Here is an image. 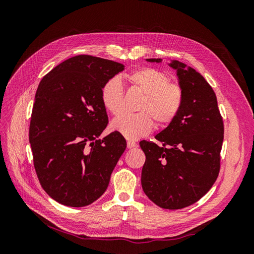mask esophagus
<instances>
[{"mask_svg":"<svg viewBox=\"0 0 254 254\" xmlns=\"http://www.w3.org/2000/svg\"><path fill=\"white\" fill-rule=\"evenodd\" d=\"M135 146H136L135 142H133V141H127V148L131 149V148L135 147Z\"/></svg>","mask_w":254,"mask_h":254,"instance_id":"34e87169","label":"esophagus"}]
</instances>
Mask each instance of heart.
I'll use <instances>...</instances> for the list:
<instances>
[{
  "mask_svg": "<svg viewBox=\"0 0 254 254\" xmlns=\"http://www.w3.org/2000/svg\"><path fill=\"white\" fill-rule=\"evenodd\" d=\"M128 81L143 93L137 105L140 112L125 114L115 119L111 127L128 140H137L148 134L155 120L159 127L173 123L181 111L183 105V90L178 83L170 82V76L153 67H143L129 73ZM122 82L118 77L107 80L101 89V99L105 109L111 114L120 115L123 110Z\"/></svg>",
  "mask_w": 254,
  "mask_h": 254,
  "instance_id": "b5f03b06",
  "label": "heart"
}]
</instances>
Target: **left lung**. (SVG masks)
<instances>
[{
	"label": "left lung",
	"mask_w": 254,
	"mask_h": 254,
	"mask_svg": "<svg viewBox=\"0 0 254 254\" xmlns=\"http://www.w3.org/2000/svg\"><path fill=\"white\" fill-rule=\"evenodd\" d=\"M168 65L177 71L183 105L176 120L155 136L162 145L140 142L146 156L141 182L152 202L163 209L178 210L198 201L216 181L224 123L216 95L203 76L178 60Z\"/></svg>",
	"instance_id": "8db88e82"
}]
</instances>
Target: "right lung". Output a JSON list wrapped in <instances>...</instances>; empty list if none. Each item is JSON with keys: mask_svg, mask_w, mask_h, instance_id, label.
Returning a JSON list of instances; mask_svg holds the SVG:
<instances>
[{"mask_svg": "<svg viewBox=\"0 0 254 254\" xmlns=\"http://www.w3.org/2000/svg\"><path fill=\"white\" fill-rule=\"evenodd\" d=\"M124 68L78 55L54 67L38 86L29 143L41 187L61 204L80 207L97 200L126 149L117 131L99 139L108 125L101 89Z\"/></svg>", "mask_w": 254, "mask_h": 254, "instance_id": "obj_1", "label": "right lung"}]
</instances>
